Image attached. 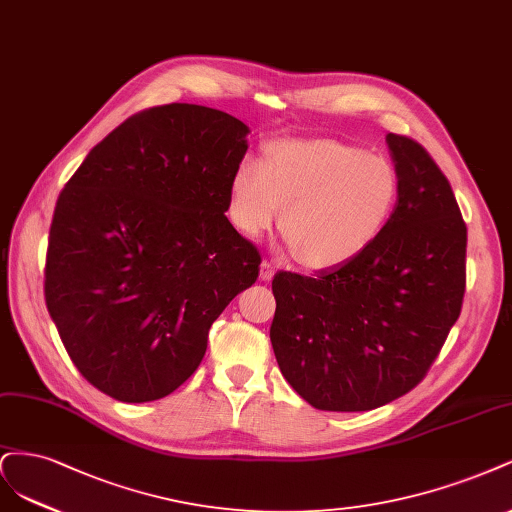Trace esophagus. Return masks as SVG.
<instances>
[{
	"mask_svg": "<svg viewBox=\"0 0 512 512\" xmlns=\"http://www.w3.org/2000/svg\"><path fill=\"white\" fill-rule=\"evenodd\" d=\"M259 276H261V280H266V283H268V280H272V278H274V266H272L270 261H263V263H261Z\"/></svg>",
	"mask_w": 512,
	"mask_h": 512,
	"instance_id": "esophagus-1",
	"label": "esophagus"
}]
</instances>
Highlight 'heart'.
Listing matches in <instances>:
<instances>
[{
  "mask_svg": "<svg viewBox=\"0 0 512 512\" xmlns=\"http://www.w3.org/2000/svg\"><path fill=\"white\" fill-rule=\"evenodd\" d=\"M393 161L338 140H278L244 159L229 180V217L259 236L280 214L295 257L310 270L342 266L383 234L398 206Z\"/></svg>",
  "mask_w": 512,
  "mask_h": 512,
  "instance_id": "1",
  "label": "heart"
}]
</instances>
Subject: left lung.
I'll return each instance as SVG.
<instances>
[{
	"instance_id": "obj_1",
	"label": "left lung",
	"mask_w": 512,
	"mask_h": 512,
	"mask_svg": "<svg viewBox=\"0 0 512 512\" xmlns=\"http://www.w3.org/2000/svg\"><path fill=\"white\" fill-rule=\"evenodd\" d=\"M387 146L400 197L383 234L342 266L272 280L278 368L319 410H372L417 387L464 302L468 229L449 180L415 140Z\"/></svg>"
}]
</instances>
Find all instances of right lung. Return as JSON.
Segmentation results:
<instances>
[{"mask_svg": "<svg viewBox=\"0 0 512 512\" xmlns=\"http://www.w3.org/2000/svg\"><path fill=\"white\" fill-rule=\"evenodd\" d=\"M249 127L168 104L127 119L63 187L44 298L65 351L114 400L166 398L200 366L210 325L261 257L227 221Z\"/></svg>", "mask_w": 512, "mask_h": 512, "instance_id": "1", "label": "right lung"}]
</instances>
